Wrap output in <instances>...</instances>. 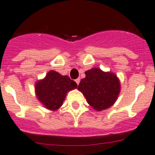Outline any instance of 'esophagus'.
<instances>
[{
	"instance_id": "esophagus-1",
	"label": "esophagus",
	"mask_w": 155,
	"mask_h": 155,
	"mask_svg": "<svg viewBox=\"0 0 155 155\" xmlns=\"http://www.w3.org/2000/svg\"><path fill=\"white\" fill-rule=\"evenodd\" d=\"M75 81V83L77 84V85H79V84H80V79H76Z\"/></svg>"
}]
</instances>
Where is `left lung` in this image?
<instances>
[{
	"label": "left lung",
	"mask_w": 155,
	"mask_h": 155,
	"mask_svg": "<svg viewBox=\"0 0 155 155\" xmlns=\"http://www.w3.org/2000/svg\"><path fill=\"white\" fill-rule=\"evenodd\" d=\"M78 90L83 93L87 103L97 111L110 108L116 102L120 91L119 78L112 71H104L97 68L85 71Z\"/></svg>",
	"instance_id": "8db88e82"
}]
</instances>
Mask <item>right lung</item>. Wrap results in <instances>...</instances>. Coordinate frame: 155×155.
Masks as SVG:
<instances>
[{"label":"right lung","mask_w":155,"mask_h":155,"mask_svg":"<svg viewBox=\"0 0 155 155\" xmlns=\"http://www.w3.org/2000/svg\"><path fill=\"white\" fill-rule=\"evenodd\" d=\"M35 95L47 110L56 111L63 105L68 91L77 88V84L68 75L49 71L45 78L35 83Z\"/></svg>","instance_id":"obj_1"}]
</instances>
